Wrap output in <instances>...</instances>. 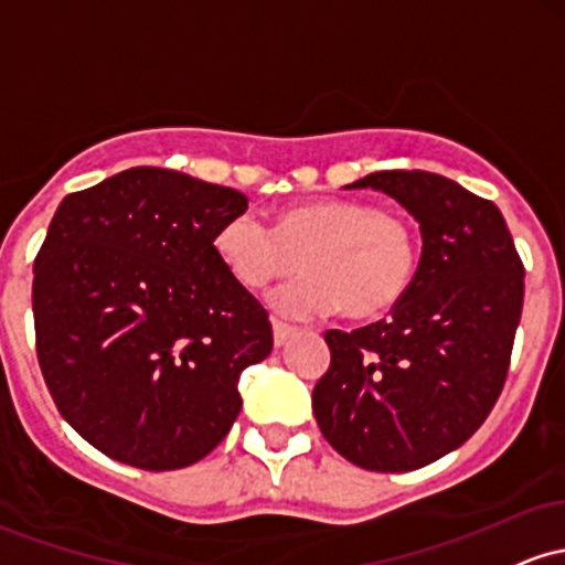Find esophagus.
<instances>
[{
    "label": "esophagus",
    "instance_id": "obj_1",
    "mask_svg": "<svg viewBox=\"0 0 565 565\" xmlns=\"http://www.w3.org/2000/svg\"><path fill=\"white\" fill-rule=\"evenodd\" d=\"M295 334V330L289 324H284V321H273V343L278 345V349H281L284 343H287L289 338H292Z\"/></svg>",
    "mask_w": 565,
    "mask_h": 565
}]
</instances>
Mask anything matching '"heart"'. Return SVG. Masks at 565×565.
I'll return each mask as SVG.
<instances>
[{"mask_svg":"<svg viewBox=\"0 0 565 565\" xmlns=\"http://www.w3.org/2000/svg\"><path fill=\"white\" fill-rule=\"evenodd\" d=\"M214 252L241 287H268L297 270L306 276L270 292V308L284 319L311 321L343 308L351 319L388 311L411 287L418 246L402 214L362 201L300 203L276 220L231 216L214 235Z\"/></svg>","mask_w":565,"mask_h":565,"instance_id":"heart-1","label":"heart"}]
</instances>
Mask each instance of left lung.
Segmentation results:
<instances>
[{
  "instance_id": "obj_1",
  "label": "left lung",
  "mask_w": 565,
  "mask_h": 565,
  "mask_svg": "<svg viewBox=\"0 0 565 565\" xmlns=\"http://www.w3.org/2000/svg\"><path fill=\"white\" fill-rule=\"evenodd\" d=\"M418 222L420 259L388 319L330 330L313 388L327 443L370 472H413L461 448L493 411L523 311V263L499 209L429 171H375Z\"/></svg>"
}]
</instances>
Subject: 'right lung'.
Instances as JSON below:
<instances>
[{
	"label": "right lung",
	"instance_id": "1",
	"mask_svg": "<svg viewBox=\"0 0 565 565\" xmlns=\"http://www.w3.org/2000/svg\"><path fill=\"white\" fill-rule=\"evenodd\" d=\"M244 192L136 169L72 192L34 263L36 356L66 424L128 467L201 461L241 413L238 381L273 349L265 308L214 235Z\"/></svg>",
	"mask_w": 565,
	"mask_h": 565
}]
</instances>
